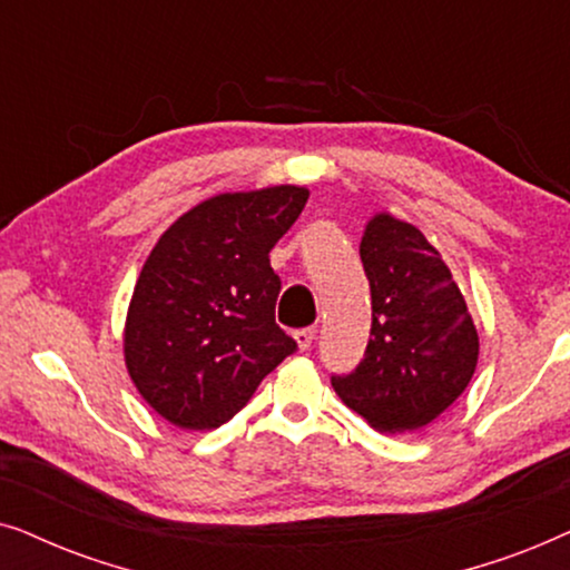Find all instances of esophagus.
<instances>
[{
  "label": "esophagus",
  "instance_id": "esophagus-1",
  "mask_svg": "<svg viewBox=\"0 0 570 570\" xmlns=\"http://www.w3.org/2000/svg\"><path fill=\"white\" fill-rule=\"evenodd\" d=\"M294 341H297V346L302 348V352H305V348L313 346L315 328H299V331H294Z\"/></svg>",
  "mask_w": 570,
  "mask_h": 570
}]
</instances>
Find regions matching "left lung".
<instances>
[{
  "label": "left lung",
  "instance_id": "1",
  "mask_svg": "<svg viewBox=\"0 0 570 570\" xmlns=\"http://www.w3.org/2000/svg\"><path fill=\"white\" fill-rule=\"evenodd\" d=\"M360 257L373 294V328L354 373L333 375L344 404L377 432L420 430L472 381L480 336L449 265L416 226L375 214Z\"/></svg>",
  "mask_w": 570,
  "mask_h": 570
}]
</instances>
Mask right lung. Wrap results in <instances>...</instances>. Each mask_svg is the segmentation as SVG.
<instances>
[{"instance_id": "right-lung-1", "label": "right lung", "mask_w": 570, "mask_h": 570, "mask_svg": "<svg viewBox=\"0 0 570 570\" xmlns=\"http://www.w3.org/2000/svg\"><path fill=\"white\" fill-rule=\"evenodd\" d=\"M307 197L297 185L208 197L150 249L127 309L125 364L164 420L222 428L297 352L276 325L281 278L268 253Z\"/></svg>"}]
</instances>
